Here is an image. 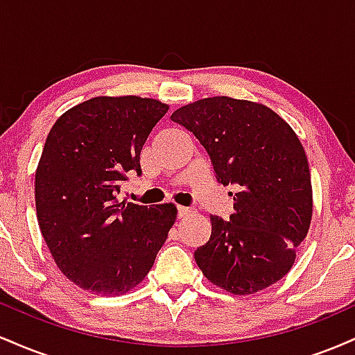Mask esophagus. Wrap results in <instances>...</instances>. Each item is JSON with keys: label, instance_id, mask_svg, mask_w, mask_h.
I'll return each mask as SVG.
<instances>
[{"label": "esophagus", "instance_id": "esophagus-1", "mask_svg": "<svg viewBox=\"0 0 355 355\" xmlns=\"http://www.w3.org/2000/svg\"><path fill=\"white\" fill-rule=\"evenodd\" d=\"M189 214H190V209H187V207H177V217L178 218L187 217Z\"/></svg>", "mask_w": 355, "mask_h": 355}]
</instances>
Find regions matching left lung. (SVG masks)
Here are the masks:
<instances>
[{
	"label": "left lung",
	"mask_w": 355,
	"mask_h": 355,
	"mask_svg": "<svg viewBox=\"0 0 355 355\" xmlns=\"http://www.w3.org/2000/svg\"><path fill=\"white\" fill-rule=\"evenodd\" d=\"M170 120L200 141L217 182L235 189V211L211 215L209 242L193 254L203 275L235 295L275 284L312 218L307 155L294 130L270 108L229 96L185 105Z\"/></svg>",
	"instance_id": "left-lung-1"
}]
</instances>
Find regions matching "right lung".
Here are the masks:
<instances>
[{
    "instance_id": "add662e5",
    "label": "right lung",
    "mask_w": 355,
    "mask_h": 355,
    "mask_svg": "<svg viewBox=\"0 0 355 355\" xmlns=\"http://www.w3.org/2000/svg\"><path fill=\"white\" fill-rule=\"evenodd\" d=\"M168 107L140 96H96L53 125L35 177L36 215L56 266L100 295L125 294L153 267L177 218L172 203L118 202L128 172Z\"/></svg>"
}]
</instances>
